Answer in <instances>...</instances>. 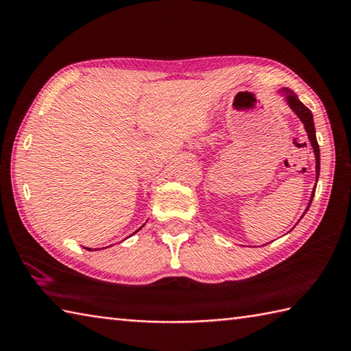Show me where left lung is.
I'll use <instances>...</instances> for the list:
<instances>
[{
    "label": "left lung",
    "mask_w": 351,
    "mask_h": 351,
    "mask_svg": "<svg viewBox=\"0 0 351 351\" xmlns=\"http://www.w3.org/2000/svg\"><path fill=\"white\" fill-rule=\"evenodd\" d=\"M287 102L290 105V108H292L296 116H298L301 119V122L304 123V128H306L307 131V136H308V141L310 143H312V148L315 151V157H316V182H318V177H319V145H318V141H316V136H315V125H313V116H312V111H310L306 105H304L298 97H296L295 95L292 93H287L286 96ZM316 188V186H315ZM313 195H315V191L312 194V198H310L308 202V206L307 209L310 208V204H312V200H313ZM306 209V210H307Z\"/></svg>",
    "instance_id": "left-lung-1"
}]
</instances>
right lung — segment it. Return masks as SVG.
Segmentation results:
<instances>
[{
    "mask_svg": "<svg viewBox=\"0 0 351 351\" xmlns=\"http://www.w3.org/2000/svg\"><path fill=\"white\" fill-rule=\"evenodd\" d=\"M136 232H137V230H136ZM85 249H88V250H91V249H90V247H85ZM95 250H96V249H95Z\"/></svg>",
    "mask_w": 351,
    "mask_h": 351,
    "instance_id": "1",
    "label": "right lung"
}]
</instances>
